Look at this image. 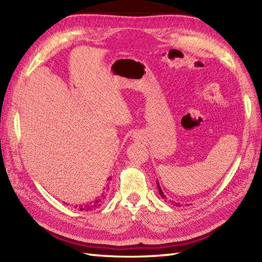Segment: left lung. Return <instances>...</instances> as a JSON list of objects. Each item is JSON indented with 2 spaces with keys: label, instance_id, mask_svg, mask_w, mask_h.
Here are the masks:
<instances>
[{
  "label": "left lung",
  "instance_id": "8db88e82",
  "mask_svg": "<svg viewBox=\"0 0 262 262\" xmlns=\"http://www.w3.org/2000/svg\"><path fill=\"white\" fill-rule=\"evenodd\" d=\"M157 185H158V190H159L160 196H161V198L164 199V202H169V203H171V205L173 204V205H176V206H179V207H180V204H179V203H176V202H173V200H171V199H169V198H166V196L164 194V192L162 191V189H161V187H160V185H159V181H157Z\"/></svg>",
  "mask_w": 262,
  "mask_h": 262
}]
</instances>
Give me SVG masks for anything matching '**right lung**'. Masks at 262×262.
Wrapping results in <instances>:
<instances>
[{
  "label": "right lung",
  "instance_id": "right-lung-1",
  "mask_svg": "<svg viewBox=\"0 0 262 262\" xmlns=\"http://www.w3.org/2000/svg\"><path fill=\"white\" fill-rule=\"evenodd\" d=\"M108 180H109V179H108ZM103 197H104V196H103ZM102 203H103V198H102V199L93 200V202H90V203H88V204H85V205H81V206H79V207H77V205H76L75 208H79L80 210H85V211L94 210V209L99 208L100 206L102 205Z\"/></svg>",
  "mask_w": 262,
  "mask_h": 262
}]
</instances>
